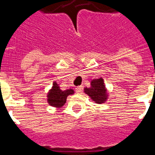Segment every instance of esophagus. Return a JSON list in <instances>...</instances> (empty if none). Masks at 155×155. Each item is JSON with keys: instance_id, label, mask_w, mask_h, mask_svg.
<instances>
[{"instance_id": "1", "label": "esophagus", "mask_w": 155, "mask_h": 155, "mask_svg": "<svg viewBox=\"0 0 155 155\" xmlns=\"http://www.w3.org/2000/svg\"><path fill=\"white\" fill-rule=\"evenodd\" d=\"M82 88H83V87H82V86H78V87H77L76 88H75V89H76V92L77 93H81V91H82Z\"/></svg>"}]
</instances>
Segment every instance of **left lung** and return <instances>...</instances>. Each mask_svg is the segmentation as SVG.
<instances>
[{"label":"left lung","instance_id":"left-lung-1","mask_svg":"<svg viewBox=\"0 0 155 155\" xmlns=\"http://www.w3.org/2000/svg\"><path fill=\"white\" fill-rule=\"evenodd\" d=\"M84 92L87 94L95 103H105L108 98L107 89L102 78L91 80V87H84Z\"/></svg>","mask_w":155,"mask_h":155}]
</instances>
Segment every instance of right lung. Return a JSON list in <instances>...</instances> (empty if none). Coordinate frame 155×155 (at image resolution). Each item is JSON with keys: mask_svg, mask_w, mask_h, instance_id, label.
<instances>
[{"mask_svg": "<svg viewBox=\"0 0 155 155\" xmlns=\"http://www.w3.org/2000/svg\"><path fill=\"white\" fill-rule=\"evenodd\" d=\"M74 91L71 88L61 90L57 82L53 83V87L47 94V102L50 105L56 108H61L66 103L67 98L70 94H73Z\"/></svg>", "mask_w": 155, "mask_h": 155, "instance_id": "obj_1", "label": "right lung"}]
</instances>
